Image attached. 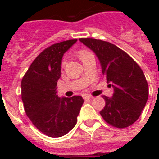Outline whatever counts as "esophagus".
Masks as SVG:
<instances>
[{
    "label": "esophagus",
    "instance_id": "obj_1",
    "mask_svg": "<svg viewBox=\"0 0 159 159\" xmlns=\"http://www.w3.org/2000/svg\"><path fill=\"white\" fill-rule=\"evenodd\" d=\"M91 98H93V97L91 96V95H89V94H84V95H83V99H84V100H89Z\"/></svg>",
    "mask_w": 159,
    "mask_h": 159
}]
</instances>
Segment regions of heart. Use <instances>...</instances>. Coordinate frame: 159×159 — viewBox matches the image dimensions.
Segmentation results:
<instances>
[{"instance_id":"1","label":"heart","mask_w":159,"mask_h":159,"mask_svg":"<svg viewBox=\"0 0 159 159\" xmlns=\"http://www.w3.org/2000/svg\"><path fill=\"white\" fill-rule=\"evenodd\" d=\"M89 54H91V52H88V51H85V50H83L82 52H80V55H81V58L83 59L84 57H86L87 55H89Z\"/></svg>"}]
</instances>
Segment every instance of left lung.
Wrapping results in <instances>:
<instances>
[{"instance_id":"8db88e82","label":"left lung","mask_w":159,"mask_h":159,"mask_svg":"<svg viewBox=\"0 0 159 159\" xmlns=\"http://www.w3.org/2000/svg\"><path fill=\"white\" fill-rule=\"evenodd\" d=\"M79 41L95 53L107 83L113 88L112 97L103 96L106 106L100 115L116 128L130 126L140 117L148 99V84L142 70L112 43L93 38Z\"/></svg>"}]
</instances>
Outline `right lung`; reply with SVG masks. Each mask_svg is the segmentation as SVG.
<instances>
[{
  "instance_id": "add662e5",
  "label": "right lung",
  "mask_w": 159,
  "mask_h": 159,
  "mask_svg": "<svg viewBox=\"0 0 159 159\" xmlns=\"http://www.w3.org/2000/svg\"><path fill=\"white\" fill-rule=\"evenodd\" d=\"M76 41L68 40L47 48L33 61L21 82L26 115L37 129L49 137H61L72 129L84 102L82 96L60 98L57 94L63 55Z\"/></svg>"
}]
</instances>
